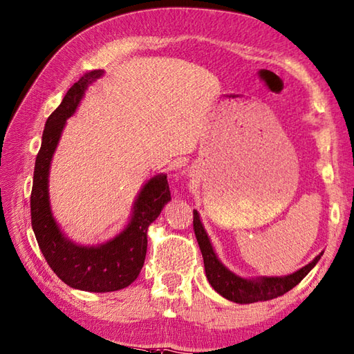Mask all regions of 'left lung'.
I'll return each mask as SVG.
<instances>
[{"mask_svg":"<svg viewBox=\"0 0 354 354\" xmlns=\"http://www.w3.org/2000/svg\"><path fill=\"white\" fill-rule=\"evenodd\" d=\"M193 225L196 239L203 256L207 281H209V284L214 287L216 293H220L223 297L236 304L270 301V299L283 296L288 290H292L295 286L301 283V281L308 275V272L317 265V261L323 256V252H320L311 263H308L302 269L296 270L295 274H290L286 277H260L256 279H247L233 274V272L225 268L218 260V257H216L197 211H193Z\"/></svg>","mask_w":354,"mask_h":354,"instance_id":"1","label":"left lung"}]
</instances>
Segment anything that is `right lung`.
I'll use <instances>...</instances> for the list:
<instances>
[{
	"mask_svg": "<svg viewBox=\"0 0 354 354\" xmlns=\"http://www.w3.org/2000/svg\"><path fill=\"white\" fill-rule=\"evenodd\" d=\"M103 75V70L88 71L71 86L61 104L48 118L41 147L35 158L31 224L39 247L50 269L59 279L84 292L106 293L130 286L139 277L147 256L149 224L157 220L170 201L166 175L151 178L136 198L127 227L98 247H82L64 236L50 211L49 170L61 133L68 118L76 112L88 85Z\"/></svg>",
	"mask_w": 354,
	"mask_h": 354,
	"instance_id": "1",
	"label": "right lung"
}]
</instances>
